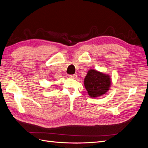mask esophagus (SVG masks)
<instances>
[{
	"mask_svg": "<svg viewBox=\"0 0 148 148\" xmlns=\"http://www.w3.org/2000/svg\"><path fill=\"white\" fill-rule=\"evenodd\" d=\"M69 77L71 78H76V77H77V75H69Z\"/></svg>",
	"mask_w": 148,
	"mask_h": 148,
	"instance_id": "1",
	"label": "esophagus"
}]
</instances>
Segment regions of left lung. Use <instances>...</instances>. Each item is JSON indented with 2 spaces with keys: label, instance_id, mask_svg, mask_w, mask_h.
Wrapping results in <instances>:
<instances>
[{
  "label": "left lung",
  "instance_id": "left-lung-1",
  "mask_svg": "<svg viewBox=\"0 0 148 148\" xmlns=\"http://www.w3.org/2000/svg\"><path fill=\"white\" fill-rule=\"evenodd\" d=\"M110 82L109 75L95 70H90L84 78V84L88 95L91 97H96L109 90Z\"/></svg>",
  "mask_w": 148,
  "mask_h": 148
}]
</instances>
